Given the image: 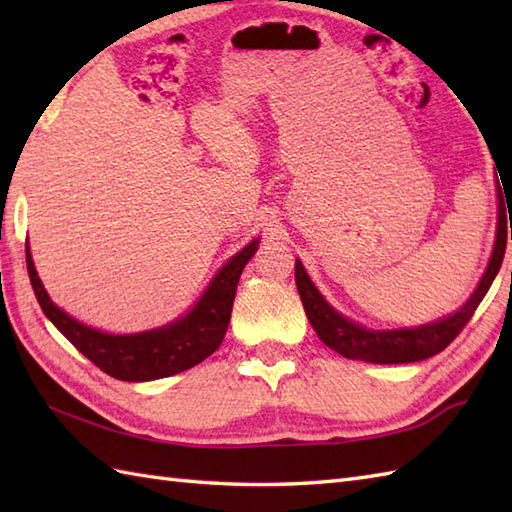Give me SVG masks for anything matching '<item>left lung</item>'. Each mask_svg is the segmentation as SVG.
Here are the masks:
<instances>
[{"mask_svg": "<svg viewBox=\"0 0 512 512\" xmlns=\"http://www.w3.org/2000/svg\"><path fill=\"white\" fill-rule=\"evenodd\" d=\"M506 206L504 193L499 189V222H497V239L493 248V257L488 262L486 273L480 281V286L475 288L471 299L464 306L451 314V317L420 325V328L411 330H387V332H372L365 330L361 325L347 321L339 312L328 306L319 290L314 288L310 277L303 270L301 262L297 259L295 264V281L303 308H306L308 321L312 323L314 332L319 334V339L332 347L334 352H339L345 358L352 361H365V363H378V365H394V363H416L424 361L433 354L442 352L444 347L451 345V341L458 336L464 325L471 321L473 312L480 306V301L491 288L495 275L499 273V266L504 262L506 253V239H508V224H506ZM512 239V228H510Z\"/></svg>", "mask_w": 512, "mask_h": 512, "instance_id": "1", "label": "left lung"}]
</instances>
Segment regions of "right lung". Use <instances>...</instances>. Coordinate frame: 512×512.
I'll list each match as a JSON object with an SVG mask.
<instances>
[{"instance_id":"add662e5","label":"right lung","mask_w":512,"mask_h":512,"mask_svg":"<svg viewBox=\"0 0 512 512\" xmlns=\"http://www.w3.org/2000/svg\"><path fill=\"white\" fill-rule=\"evenodd\" d=\"M257 244L259 239L250 242L244 250H239L231 262L217 273L209 290L204 292L198 306L187 317L167 325V328L129 336H114L92 330L54 306L41 279L37 277L28 244L26 266L39 306L54 323V328L105 374L127 380V383H140V380L180 374L184 369L202 363L206 356H211L220 347L228 321H231L239 275H242L248 259L255 255Z\"/></svg>"}]
</instances>
